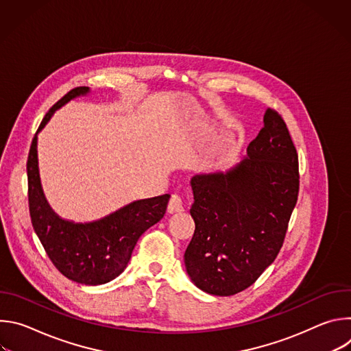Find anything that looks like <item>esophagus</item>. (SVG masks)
Returning <instances> with one entry per match:
<instances>
[{
	"label": "esophagus",
	"mask_w": 351,
	"mask_h": 351,
	"mask_svg": "<svg viewBox=\"0 0 351 351\" xmlns=\"http://www.w3.org/2000/svg\"><path fill=\"white\" fill-rule=\"evenodd\" d=\"M183 211V203L182 198L178 194H173L168 203V213L169 214H179Z\"/></svg>",
	"instance_id": "1"
}]
</instances>
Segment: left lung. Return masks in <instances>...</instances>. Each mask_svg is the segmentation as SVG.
I'll use <instances>...</instances> for the list:
<instances>
[{
	"instance_id": "8db88e82",
	"label": "left lung",
	"mask_w": 351,
	"mask_h": 351,
	"mask_svg": "<svg viewBox=\"0 0 351 351\" xmlns=\"http://www.w3.org/2000/svg\"><path fill=\"white\" fill-rule=\"evenodd\" d=\"M190 183L195 229L186 271L206 293H240L275 261L297 203L298 156L283 118L268 108L240 164Z\"/></svg>"
}]
</instances>
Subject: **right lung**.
<instances>
[{"instance_id":"right-lung-1","label":"right lung","mask_w":351,"mask_h":351,"mask_svg":"<svg viewBox=\"0 0 351 351\" xmlns=\"http://www.w3.org/2000/svg\"><path fill=\"white\" fill-rule=\"evenodd\" d=\"M87 93L88 87L82 86L65 94L45 114L37 133L58 108ZM26 169L33 229L56 268L68 279L82 285H103L121 275L138 237L162 219L171 197L162 194L137 199L99 221L75 223L61 219L43 194L37 165V136L32 140Z\"/></svg>"}]
</instances>
